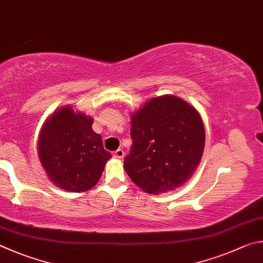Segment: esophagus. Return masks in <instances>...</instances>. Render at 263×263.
<instances>
[{
  "label": "esophagus",
  "instance_id": "obj_1",
  "mask_svg": "<svg viewBox=\"0 0 263 263\" xmlns=\"http://www.w3.org/2000/svg\"><path fill=\"white\" fill-rule=\"evenodd\" d=\"M113 157L117 159H122L124 157V151L122 149H118L117 151L113 153Z\"/></svg>",
  "mask_w": 263,
  "mask_h": 263
}]
</instances>
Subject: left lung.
<instances>
[{
    "label": "left lung",
    "instance_id": "1",
    "mask_svg": "<svg viewBox=\"0 0 263 263\" xmlns=\"http://www.w3.org/2000/svg\"><path fill=\"white\" fill-rule=\"evenodd\" d=\"M133 145L123 167L149 194L182 186L201 162L205 132L197 110L176 96L153 98L132 114Z\"/></svg>",
    "mask_w": 263,
    "mask_h": 263
}]
</instances>
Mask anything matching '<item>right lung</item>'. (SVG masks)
<instances>
[{"label":"right lung","instance_id":"1","mask_svg":"<svg viewBox=\"0 0 263 263\" xmlns=\"http://www.w3.org/2000/svg\"><path fill=\"white\" fill-rule=\"evenodd\" d=\"M92 122L91 117L67 106L55 110L41 128L40 163L52 182L64 191H89L112 157L101 136L92 130Z\"/></svg>","mask_w":263,"mask_h":263}]
</instances>
